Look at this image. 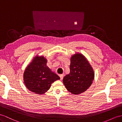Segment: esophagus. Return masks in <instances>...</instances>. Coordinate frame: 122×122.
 Instances as JSON below:
<instances>
[{
    "label": "esophagus",
    "instance_id": "esophagus-1",
    "mask_svg": "<svg viewBox=\"0 0 122 122\" xmlns=\"http://www.w3.org/2000/svg\"><path fill=\"white\" fill-rule=\"evenodd\" d=\"M59 76H60V80H62V79H63V76H64L63 75H60Z\"/></svg>",
    "mask_w": 122,
    "mask_h": 122
}]
</instances>
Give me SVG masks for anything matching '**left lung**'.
I'll return each mask as SVG.
<instances>
[{
  "mask_svg": "<svg viewBox=\"0 0 122 122\" xmlns=\"http://www.w3.org/2000/svg\"><path fill=\"white\" fill-rule=\"evenodd\" d=\"M70 73L63 82L66 89L75 95L86 91L92 85L94 73L91 65L83 55L75 54L71 58Z\"/></svg>",
  "mask_w": 122,
  "mask_h": 122,
  "instance_id": "8db88e82",
  "label": "left lung"
}]
</instances>
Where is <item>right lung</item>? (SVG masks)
I'll return each instance as SVG.
<instances>
[{
  "label": "right lung",
  "instance_id": "obj_1",
  "mask_svg": "<svg viewBox=\"0 0 122 122\" xmlns=\"http://www.w3.org/2000/svg\"><path fill=\"white\" fill-rule=\"evenodd\" d=\"M47 61L43 56H36L24 71L25 85L29 91L37 94H44L51 88L52 83L60 79L47 66Z\"/></svg>",
  "mask_w": 122,
  "mask_h": 122
}]
</instances>
